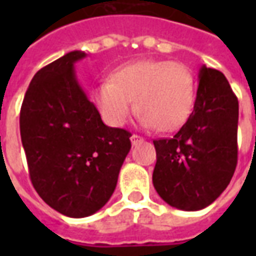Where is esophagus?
<instances>
[{"mask_svg": "<svg viewBox=\"0 0 256 256\" xmlns=\"http://www.w3.org/2000/svg\"><path fill=\"white\" fill-rule=\"evenodd\" d=\"M130 140H132V144L133 145H137L138 142H141V141H144V138H142L141 136H138V134H133V136L130 137Z\"/></svg>", "mask_w": 256, "mask_h": 256, "instance_id": "obj_1", "label": "esophagus"}]
</instances>
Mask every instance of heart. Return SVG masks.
I'll return each instance as SVG.
<instances>
[{
    "label": "heart",
    "mask_w": 256,
    "mask_h": 256,
    "mask_svg": "<svg viewBox=\"0 0 256 256\" xmlns=\"http://www.w3.org/2000/svg\"><path fill=\"white\" fill-rule=\"evenodd\" d=\"M136 106L146 128L172 132L186 122L194 102V76L184 63L142 60L116 70L93 89V101L111 126H122Z\"/></svg>",
    "instance_id": "obj_1"
}]
</instances>
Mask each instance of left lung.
<instances>
[{
    "label": "left lung",
    "instance_id": "1",
    "mask_svg": "<svg viewBox=\"0 0 256 256\" xmlns=\"http://www.w3.org/2000/svg\"><path fill=\"white\" fill-rule=\"evenodd\" d=\"M237 123L238 100L228 79L203 66L188 120L172 138L154 141L152 181L167 204L198 211L225 190L237 164Z\"/></svg>",
    "mask_w": 256,
    "mask_h": 256
}]
</instances>
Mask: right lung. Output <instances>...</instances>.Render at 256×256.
<instances>
[{"label":"right lung","instance_id":"add662e5","mask_svg":"<svg viewBox=\"0 0 256 256\" xmlns=\"http://www.w3.org/2000/svg\"><path fill=\"white\" fill-rule=\"evenodd\" d=\"M74 50L34 75L20 110L30 180L60 214L84 218L110 200L132 148V133L108 128L75 76Z\"/></svg>","mask_w":256,"mask_h":256}]
</instances>
